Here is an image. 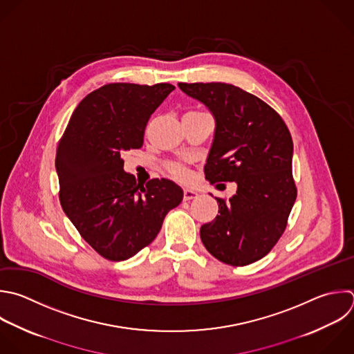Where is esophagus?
<instances>
[{
    "label": "esophagus",
    "instance_id": "34e87169",
    "mask_svg": "<svg viewBox=\"0 0 354 354\" xmlns=\"http://www.w3.org/2000/svg\"><path fill=\"white\" fill-rule=\"evenodd\" d=\"M198 198V192L194 191V189H184V201H191V199H195Z\"/></svg>",
    "mask_w": 354,
    "mask_h": 354
}]
</instances>
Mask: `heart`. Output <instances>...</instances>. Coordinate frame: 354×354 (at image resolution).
<instances>
[{
    "label": "heart",
    "mask_w": 354,
    "mask_h": 354,
    "mask_svg": "<svg viewBox=\"0 0 354 354\" xmlns=\"http://www.w3.org/2000/svg\"><path fill=\"white\" fill-rule=\"evenodd\" d=\"M170 173H171V176H173L174 178L181 180V181H185V180H188V177H189L188 170H187L184 166H181V165H171V166H170Z\"/></svg>",
    "instance_id": "obj_1"
}]
</instances>
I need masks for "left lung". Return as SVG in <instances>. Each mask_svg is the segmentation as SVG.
<instances>
[{
	"label": "left lung",
	"mask_w": 354,
	"mask_h": 354,
	"mask_svg": "<svg viewBox=\"0 0 354 354\" xmlns=\"http://www.w3.org/2000/svg\"><path fill=\"white\" fill-rule=\"evenodd\" d=\"M178 87L202 102L216 122L206 180L236 184L228 201L216 198L220 214L201 227V239L225 264L254 263L278 242L296 201L290 133L271 106L239 87L227 83H178Z\"/></svg>",
	"instance_id": "8db88e82"
}]
</instances>
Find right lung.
Wrapping results in <instances>:
<instances>
[{
    "instance_id": "add662e5",
    "label": "right lung",
    "mask_w": 354,
    "mask_h": 354,
    "mask_svg": "<svg viewBox=\"0 0 354 354\" xmlns=\"http://www.w3.org/2000/svg\"><path fill=\"white\" fill-rule=\"evenodd\" d=\"M173 90L167 83L102 86L80 101L59 141L55 169L62 209L108 260H127L148 246L183 201L176 183L140 184L122 159L142 147L151 115Z\"/></svg>"
}]
</instances>
